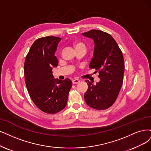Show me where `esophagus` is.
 Wrapping results in <instances>:
<instances>
[{"label": "esophagus", "mask_w": 151, "mask_h": 151, "mask_svg": "<svg viewBox=\"0 0 151 151\" xmlns=\"http://www.w3.org/2000/svg\"><path fill=\"white\" fill-rule=\"evenodd\" d=\"M80 81L79 80H78V79H75V80H73L72 81V83H73V84L75 85V84H77V83H78Z\"/></svg>", "instance_id": "obj_1"}]
</instances>
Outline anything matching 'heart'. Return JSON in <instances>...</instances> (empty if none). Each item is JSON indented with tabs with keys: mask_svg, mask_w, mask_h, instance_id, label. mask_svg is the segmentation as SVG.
I'll return each mask as SVG.
<instances>
[{
	"mask_svg": "<svg viewBox=\"0 0 151 151\" xmlns=\"http://www.w3.org/2000/svg\"><path fill=\"white\" fill-rule=\"evenodd\" d=\"M80 47H85L84 45L81 43H75V48H80Z\"/></svg>",
	"mask_w": 151,
	"mask_h": 151,
	"instance_id": "obj_1",
	"label": "heart"
}]
</instances>
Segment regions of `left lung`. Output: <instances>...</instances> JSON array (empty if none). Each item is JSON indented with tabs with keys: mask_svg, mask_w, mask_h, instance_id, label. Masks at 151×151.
<instances>
[{
	"mask_svg": "<svg viewBox=\"0 0 151 151\" xmlns=\"http://www.w3.org/2000/svg\"><path fill=\"white\" fill-rule=\"evenodd\" d=\"M82 35L94 41V53L89 68L98 71L100 78L96 85L86 81L88 88L85 100L89 106L95 109H108L116 101L123 82V55L118 43L107 33L91 30Z\"/></svg>",
	"mask_w": 151,
	"mask_h": 151,
	"instance_id": "obj_1",
	"label": "left lung"
}]
</instances>
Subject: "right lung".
Listing matches in <instances>:
<instances>
[{
  "label": "right lung",
  "mask_w": 151,
  "mask_h": 151,
  "mask_svg": "<svg viewBox=\"0 0 151 151\" xmlns=\"http://www.w3.org/2000/svg\"><path fill=\"white\" fill-rule=\"evenodd\" d=\"M61 38L48 36L38 38L31 46L24 63V75L29 95L37 108L55 114L67 103L72 82L54 79L52 69L58 66L55 53Z\"/></svg>",
  "instance_id": "add662e5"
}]
</instances>
